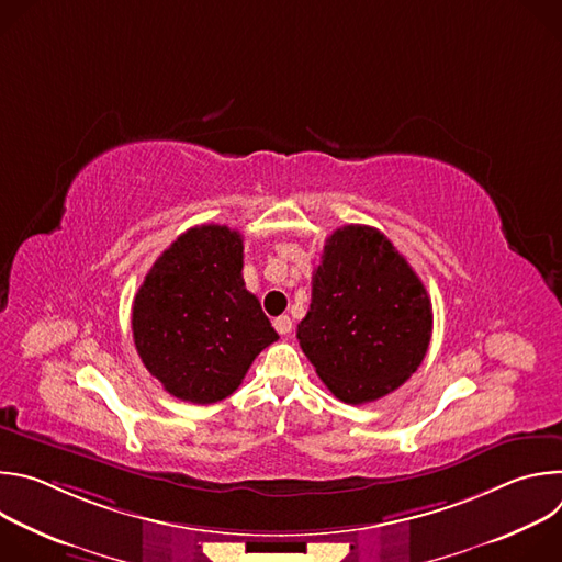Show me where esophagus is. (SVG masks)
<instances>
[{"label":"esophagus","instance_id":"34e87169","mask_svg":"<svg viewBox=\"0 0 562 562\" xmlns=\"http://www.w3.org/2000/svg\"><path fill=\"white\" fill-rule=\"evenodd\" d=\"M273 327H276V331H278L280 336H286V334H291L293 323H291L289 315H280V317L273 319Z\"/></svg>","mask_w":562,"mask_h":562}]
</instances>
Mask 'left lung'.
<instances>
[{
	"instance_id": "8db88e82",
	"label": "left lung",
	"mask_w": 562,
	"mask_h": 562,
	"mask_svg": "<svg viewBox=\"0 0 562 562\" xmlns=\"http://www.w3.org/2000/svg\"><path fill=\"white\" fill-rule=\"evenodd\" d=\"M431 327V297L384 233L349 224L327 237L297 340L336 397L362 405L395 391L420 367Z\"/></svg>"
}]
</instances>
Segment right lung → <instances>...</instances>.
Returning a JSON list of instances; mask_svg holds the SVG:
<instances>
[{
	"label": "right lung",
	"mask_w": 562,
	"mask_h": 562,
	"mask_svg": "<svg viewBox=\"0 0 562 562\" xmlns=\"http://www.w3.org/2000/svg\"><path fill=\"white\" fill-rule=\"evenodd\" d=\"M243 235L202 224L155 260L133 302L135 349L153 378L193 405L231 395L278 340L243 280Z\"/></svg>",
	"instance_id": "obj_1"
}]
</instances>
